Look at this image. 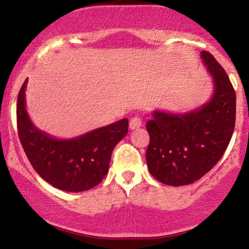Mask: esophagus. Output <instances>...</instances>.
<instances>
[{
  "instance_id": "34e87169",
  "label": "esophagus",
  "mask_w": 249,
  "mask_h": 249,
  "mask_svg": "<svg viewBox=\"0 0 249 249\" xmlns=\"http://www.w3.org/2000/svg\"><path fill=\"white\" fill-rule=\"evenodd\" d=\"M142 124V122L141 117L136 116V117H132V118L130 119V128H131V130H134V128L141 127Z\"/></svg>"
}]
</instances>
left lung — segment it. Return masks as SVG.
Wrapping results in <instances>:
<instances>
[{
	"label": "left lung",
	"instance_id": "left-lung-1",
	"mask_svg": "<svg viewBox=\"0 0 249 249\" xmlns=\"http://www.w3.org/2000/svg\"><path fill=\"white\" fill-rule=\"evenodd\" d=\"M201 58L214 83L211 101L187 113L154 111L147 122L150 173L171 186L192 184L215 166L235 126V91L224 68L207 51Z\"/></svg>",
	"mask_w": 249,
	"mask_h": 249
}]
</instances>
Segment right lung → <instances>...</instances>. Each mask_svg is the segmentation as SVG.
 Wrapping results in <instances>:
<instances>
[{
  "label": "right lung",
  "instance_id": "add662e5",
  "mask_svg": "<svg viewBox=\"0 0 249 249\" xmlns=\"http://www.w3.org/2000/svg\"><path fill=\"white\" fill-rule=\"evenodd\" d=\"M25 79L17 97V131L34 170L47 182L67 192L95 187L108 171L113 148L127 134L126 118L72 139H56L38 130L25 108Z\"/></svg>",
  "mask_w": 249,
  "mask_h": 249
}]
</instances>
